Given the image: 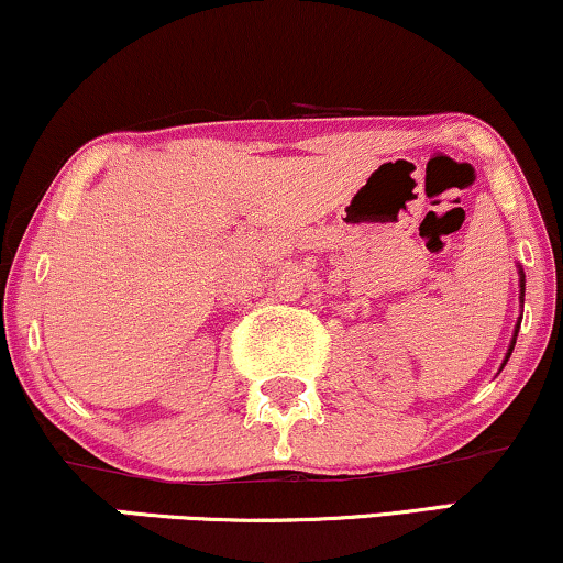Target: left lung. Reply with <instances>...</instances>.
Segmentation results:
<instances>
[{
  "label": "left lung",
  "instance_id": "1",
  "mask_svg": "<svg viewBox=\"0 0 563 563\" xmlns=\"http://www.w3.org/2000/svg\"><path fill=\"white\" fill-rule=\"evenodd\" d=\"M519 297H522V302H525V271L519 268ZM519 323H522V316H519V321H517V325H515V336H511V344H509V352H506V357H504V363H501V367L509 363V357H511V350H515V344H517V331H519Z\"/></svg>",
  "mask_w": 563,
  "mask_h": 563
}]
</instances>
